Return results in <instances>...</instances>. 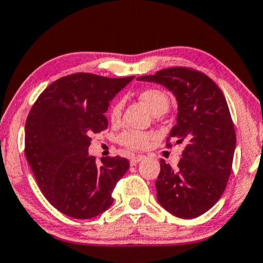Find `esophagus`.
Returning <instances> with one entry per match:
<instances>
[{
    "label": "esophagus",
    "instance_id": "esophagus-1",
    "mask_svg": "<svg viewBox=\"0 0 263 263\" xmlns=\"http://www.w3.org/2000/svg\"><path fill=\"white\" fill-rule=\"evenodd\" d=\"M144 158H145L144 155H134V156H131V160H129V162H131V165H136L137 162L143 160Z\"/></svg>",
    "mask_w": 263,
    "mask_h": 263
}]
</instances>
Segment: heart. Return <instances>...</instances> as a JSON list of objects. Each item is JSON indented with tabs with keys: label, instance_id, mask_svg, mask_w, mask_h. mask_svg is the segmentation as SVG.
<instances>
[{
	"label": "heart",
	"instance_id": "obj_1",
	"mask_svg": "<svg viewBox=\"0 0 263 263\" xmlns=\"http://www.w3.org/2000/svg\"><path fill=\"white\" fill-rule=\"evenodd\" d=\"M139 98L142 99L145 104L151 108V110L154 114H162L168 110L171 105V99L165 91L156 87H147L143 88L139 92ZM122 109H124V101L122 99H118L111 105L110 111V119L112 121H118L120 119ZM153 138V135L149 132H138L134 131V129H127V131L121 132L118 136V142L121 145L126 148L135 149V151H142L148 147L149 141Z\"/></svg>",
	"mask_w": 263,
	"mask_h": 263
}]
</instances>
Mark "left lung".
Segmentation results:
<instances>
[{
    "label": "left lung",
    "mask_w": 263,
    "mask_h": 263,
    "mask_svg": "<svg viewBox=\"0 0 263 263\" xmlns=\"http://www.w3.org/2000/svg\"><path fill=\"white\" fill-rule=\"evenodd\" d=\"M141 81L164 85L178 104L177 124L166 147L184 142L176 168L160 160L156 198L165 210L181 218H194L214 206L231 176L235 129L223 93L204 72L187 66L162 69Z\"/></svg>",
    "instance_id": "8db88e82"
}]
</instances>
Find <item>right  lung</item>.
<instances>
[{"label":"right lung","instance_id":"add662e5","mask_svg":"<svg viewBox=\"0 0 263 263\" xmlns=\"http://www.w3.org/2000/svg\"><path fill=\"white\" fill-rule=\"evenodd\" d=\"M134 76L120 79L78 72L55 80L43 91L25 122V156L46 199L79 220L101 215L128 170L121 156L88 155L91 135L108 127L109 102Z\"/></svg>","mask_w":263,"mask_h":263}]
</instances>
